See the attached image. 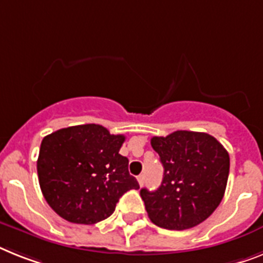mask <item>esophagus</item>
I'll return each mask as SVG.
<instances>
[{"instance_id": "obj_1", "label": "esophagus", "mask_w": 263, "mask_h": 263, "mask_svg": "<svg viewBox=\"0 0 263 263\" xmlns=\"http://www.w3.org/2000/svg\"><path fill=\"white\" fill-rule=\"evenodd\" d=\"M138 182H139V184H140V186H143V184H144V175H139L138 176Z\"/></svg>"}]
</instances>
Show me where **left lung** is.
I'll return each mask as SVG.
<instances>
[{"instance_id": "obj_1", "label": "left lung", "mask_w": 263, "mask_h": 263, "mask_svg": "<svg viewBox=\"0 0 263 263\" xmlns=\"http://www.w3.org/2000/svg\"><path fill=\"white\" fill-rule=\"evenodd\" d=\"M151 145L164 174L158 190H140L149 219L168 230L202 223L223 199L230 171L229 152L214 136L194 131L154 136Z\"/></svg>"}]
</instances>
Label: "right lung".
<instances>
[{
    "instance_id": "right-lung-1",
    "label": "right lung",
    "mask_w": 263,
    "mask_h": 263,
    "mask_svg": "<svg viewBox=\"0 0 263 263\" xmlns=\"http://www.w3.org/2000/svg\"><path fill=\"white\" fill-rule=\"evenodd\" d=\"M124 140L99 124L73 125L45 136L37 174L53 211L72 223H98L114 213L123 194L138 190L128 159L119 154Z\"/></svg>"
}]
</instances>
